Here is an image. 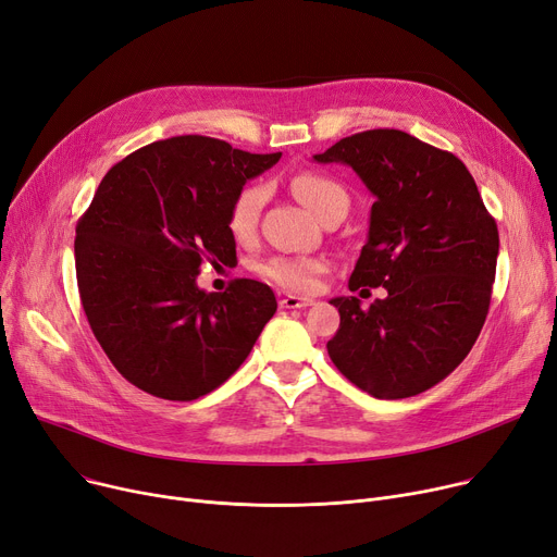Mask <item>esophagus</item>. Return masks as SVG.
Returning <instances> with one entry per match:
<instances>
[{"mask_svg": "<svg viewBox=\"0 0 557 557\" xmlns=\"http://www.w3.org/2000/svg\"><path fill=\"white\" fill-rule=\"evenodd\" d=\"M309 305H313V300L298 298V296H284L280 300V307H284V309H300V307H309Z\"/></svg>", "mask_w": 557, "mask_h": 557, "instance_id": "esophagus-1", "label": "esophagus"}]
</instances>
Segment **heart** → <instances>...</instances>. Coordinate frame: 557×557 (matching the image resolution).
I'll use <instances>...</instances> for the list:
<instances>
[{"mask_svg": "<svg viewBox=\"0 0 557 557\" xmlns=\"http://www.w3.org/2000/svg\"><path fill=\"white\" fill-rule=\"evenodd\" d=\"M288 187L318 219H323L336 210L347 212L349 208V196L345 187L330 178V175L315 171H300L290 178ZM267 185L261 183L244 185L234 194L227 210V230L237 242H248L255 237L263 202H267ZM325 269L327 263L320 257L275 255L259 263V273L263 277L288 290H305V294L315 288L318 277L325 273Z\"/></svg>", "mask_w": 557, "mask_h": 557, "instance_id": "obj_1", "label": "heart"}]
</instances>
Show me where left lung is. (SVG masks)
I'll use <instances>...</instances> for the list:
<instances>
[{"mask_svg":"<svg viewBox=\"0 0 557 557\" xmlns=\"http://www.w3.org/2000/svg\"><path fill=\"white\" fill-rule=\"evenodd\" d=\"M315 162H343L374 194L368 242L349 290L386 298L368 309L334 298V366L376 399L413 397L470 355L490 309L499 230L467 166L395 128L343 137Z\"/></svg>","mask_w":557,"mask_h":557,"instance_id":"left-lung-1","label":"left lung"}]
</instances>
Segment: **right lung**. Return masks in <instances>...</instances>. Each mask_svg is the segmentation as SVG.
Masks as SVG:
<instances>
[{"label":"right lung","mask_w":557,"mask_h":557,"mask_svg":"<svg viewBox=\"0 0 557 557\" xmlns=\"http://www.w3.org/2000/svg\"><path fill=\"white\" fill-rule=\"evenodd\" d=\"M282 153L181 135L116 162L76 223L81 305L126 382L191 401L239 370L277 309L269 284L234 280L223 294L196 284L200 263H232L230 202Z\"/></svg>","instance_id":"right-lung-1"}]
</instances>
